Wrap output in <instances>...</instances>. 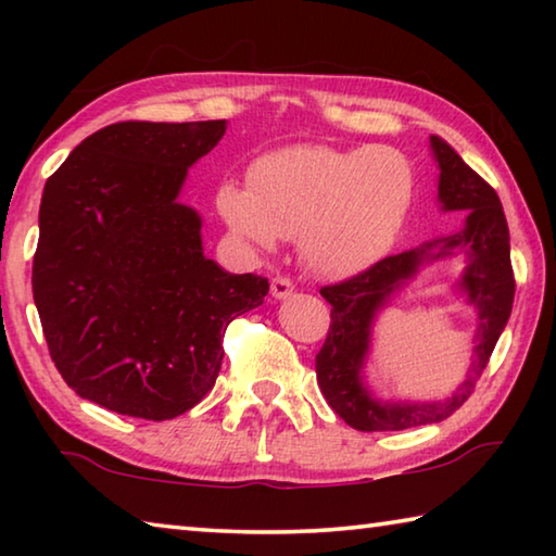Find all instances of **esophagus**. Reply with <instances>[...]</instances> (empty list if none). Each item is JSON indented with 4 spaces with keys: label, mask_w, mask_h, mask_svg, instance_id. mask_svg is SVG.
<instances>
[{
    "label": "esophagus",
    "mask_w": 556,
    "mask_h": 556,
    "mask_svg": "<svg viewBox=\"0 0 556 556\" xmlns=\"http://www.w3.org/2000/svg\"><path fill=\"white\" fill-rule=\"evenodd\" d=\"M271 296L275 299H287L291 291H294V285H291V279L287 277H275L271 279Z\"/></svg>",
    "instance_id": "obj_1"
}]
</instances>
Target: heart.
Masks as SVG:
<instances>
[{
  "instance_id": "1",
  "label": "heart",
  "mask_w": 556,
  "mask_h": 556,
  "mask_svg": "<svg viewBox=\"0 0 556 556\" xmlns=\"http://www.w3.org/2000/svg\"><path fill=\"white\" fill-rule=\"evenodd\" d=\"M414 201V166L392 147H291L252 166L250 188L225 184L218 211L252 248L299 238L301 257L343 277L388 252Z\"/></svg>"
}]
</instances>
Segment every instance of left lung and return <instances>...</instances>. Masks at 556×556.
Instances as JSON below:
<instances>
[{"label":"left lung","mask_w":556,"mask_h":556,"mask_svg":"<svg viewBox=\"0 0 556 556\" xmlns=\"http://www.w3.org/2000/svg\"><path fill=\"white\" fill-rule=\"evenodd\" d=\"M439 162V201L444 211H466L458 230L421 242L375 262L361 275L321 287L331 304V326L316 355V380L326 402L348 427L357 431H400L431 425L454 414L476 390L491 353L513 312L515 277L510 265V232L501 199L444 139L431 137ZM464 251L469 257L459 282L479 314L477 361L469 378L444 403H380L362 384L359 370L367 356L374 314L392 290L410 278L421 264Z\"/></svg>","instance_id":"obj_1"}]
</instances>
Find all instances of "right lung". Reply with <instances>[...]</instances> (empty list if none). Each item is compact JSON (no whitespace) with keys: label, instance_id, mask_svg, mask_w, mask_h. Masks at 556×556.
I'll list each match as a JSON object with an SVG mask.
<instances>
[{"label":"right lung","instance_id":"add662e5","mask_svg":"<svg viewBox=\"0 0 556 556\" xmlns=\"http://www.w3.org/2000/svg\"><path fill=\"white\" fill-rule=\"evenodd\" d=\"M225 119L115 122L43 186L31 289L51 361L110 412L164 421L213 390L223 336L269 281L203 255L201 215L178 203L188 166Z\"/></svg>","mask_w":556,"mask_h":556}]
</instances>
